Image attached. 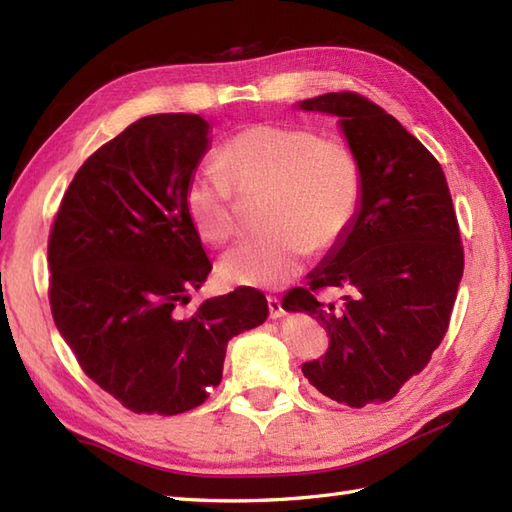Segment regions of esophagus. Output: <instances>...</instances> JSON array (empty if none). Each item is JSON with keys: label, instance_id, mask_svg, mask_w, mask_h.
I'll use <instances>...</instances> for the list:
<instances>
[{"label": "esophagus", "instance_id": "34e87169", "mask_svg": "<svg viewBox=\"0 0 512 512\" xmlns=\"http://www.w3.org/2000/svg\"><path fill=\"white\" fill-rule=\"evenodd\" d=\"M268 312L270 319H279L281 314H284V306H281V301L277 297H268Z\"/></svg>", "mask_w": 512, "mask_h": 512}]
</instances>
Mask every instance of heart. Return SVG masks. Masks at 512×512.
<instances>
[{"instance_id":"obj_1","label":"heart","mask_w":512,"mask_h":512,"mask_svg":"<svg viewBox=\"0 0 512 512\" xmlns=\"http://www.w3.org/2000/svg\"><path fill=\"white\" fill-rule=\"evenodd\" d=\"M235 191L244 198L268 193L262 226L220 262L237 286L279 288L295 277L310 250L339 246L363 202V165L336 138H321L303 125L255 123L226 140L217 167L195 171L184 206L206 244L222 246L237 235Z\"/></svg>"}]
</instances>
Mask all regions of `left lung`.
I'll list each match as a JSON object with an SVG mask.
<instances>
[{
    "label": "left lung",
    "instance_id": "obj_1",
    "mask_svg": "<svg viewBox=\"0 0 512 512\" xmlns=\"http://www.w3.org/2000/svg\"><path fill=\"white\" fill-rule=\"evenodd\" d=\"M339 118L363 165V202L339 246L292 288L284 310L308 312L330 336L301 372L323 396L361 409L387 402L429 363L449 328L464 270L458 217L440 162L383 107L354 92L299 101ZM336 287L341 302L316 292Z\"/></svg>",
    "mask_w": 512,
    "mask_h": 512
}]
</instances>
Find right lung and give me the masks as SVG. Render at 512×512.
<instances>
[{"label":"right lung","mask_w":512,"mask_h":512,"mask_svg":"<svg viewBox=\"0 0 512 512\" xmlns=\"http://www.w3.org/2000/svg\"><path fill=\"white\" fill-rule=\"evenodd\" d=\"M198 114L129 125L83 162L48 242L57 330L96 385L134 413L176 416L220 385L228 341L268 317L255 288L189 303L211 273L184 189L211 143Z\"/></svg>","instance_id":"right-lung-1"}]
</instances>
